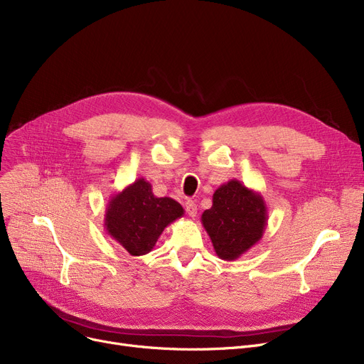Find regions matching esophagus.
Wrapping results in <instances>:
<instances>
[{
  "instance_id": "1",
  "label": "esophagus",
  "mask_w": 364,
  "mask_h": 364,
  "mask_svg": "<svg viewBox=\"0 0 364 364\" xmlns=\"http://www.w3.org/2000/svg\"><path fill=\"white\" fill-rule=\"evenodd\" d=\"M186 211H187L188 217L195 218L196 214H198V205H196L193 200H187V202H186Z\"/></svg>"
}]
</instances>
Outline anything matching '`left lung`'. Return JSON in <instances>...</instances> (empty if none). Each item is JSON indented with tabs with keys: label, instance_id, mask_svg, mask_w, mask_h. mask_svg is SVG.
Returning a JSON list of instances; mask_svg holds the SVG:
<instances>
[{
	"label": "left lung",
	"instance_id": "left-lung-1",
	"mask_svg": "<svg viewBox=\"0 0 364 364\" xmlns=\"http://www.w3.org/2000/svg\"><path fill=\"white\" fill-rule=\"evenodd\" d=\"M200 220L215 254L235 261L261 240L269 213L261 193L239 180H230L215 190L213 206Z\"/></svg>",
	"mask_w": 364,
	"mask_h": 364
}]
</instances>
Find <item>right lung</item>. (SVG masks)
I'll return each mask as SVG.
<instances>
[{
  "label": "right lung",
  "mask_w": 364,
  "mask_h": 364,
  "mask_svg": "<svg viewBox=\"0 0 364 364\" xmlns=\"http://www.w3.org/2000/svg\"><path fill=\"white\" fill-rule=\"evenodd\" d=\"M183 215L177 200L156 198L151 184L139 178L107 202L105 230L129 255L140 257L153 250L165 227Z\"/></svg>",
  "instance_id": "obj_1"
}]
</instances>
